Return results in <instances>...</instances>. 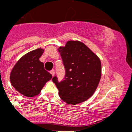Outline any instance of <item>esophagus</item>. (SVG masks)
I'll use <instances>...</instances> for the list:
<instances>
[{
	"mask_svg": "<svg viewBox=\"0 0 132 132\" xmlns=\"http://www.w3.org/2000/svg\"><path fill=\"white\" fill-rule=\"evenodd\" d=\"M50 73H51V74L53 75V77L54 75H55V70H54V69H52V70L50 71Z\"/></svg>",
	"mask_w": 132,
	"mask_h": 132,
	"instance_id": "esophagus-1",
	"label": "esophagus"
}]
</instances>
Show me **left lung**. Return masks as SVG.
I'll return each mask as SVG.
<instances>
[{
    "label": "left lung",
    "instance_id": "8db88e82",
    "mask_svg": "<svg viewBox=\"0 0 132 132\" xmlns=\"http://www.w3.org/2000/svg\"><path fill=\"white\" fill-rule=\"evenodd\" d=\"M65 65L66 74L59 83L53 78L60 98L65 103L76 105L89 99L100 83L101 77L100 59L83 43L69 40L58 48Z\"/></svg>",
    "mask_w": 132,
    "mask_h": 132
}]
</instances>
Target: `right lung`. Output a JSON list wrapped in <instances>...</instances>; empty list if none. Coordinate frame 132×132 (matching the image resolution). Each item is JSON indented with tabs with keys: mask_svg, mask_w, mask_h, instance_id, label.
Wrapping results in <instances>:
<instances>
[{
	"mask_svg": "<svg viewBox=\"0 0 132 132\" xmlns=\"http://www.w3.org/2000/svg\"><path fill=\"white\" fill-rule=\"evenodd\" d=\"M44 49L38 48L26 53L18 61L11 72V85L19 93L27 97L39 95L52 75L45 69L39 61Z\"/></svg>",
	"mask_w": 132,
	"mask_h": 132,
	"instance_id": "add662e5",
	"label": "right lung"
}]
</instances>
